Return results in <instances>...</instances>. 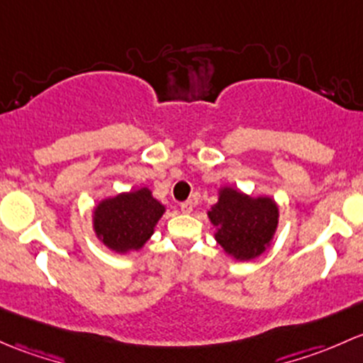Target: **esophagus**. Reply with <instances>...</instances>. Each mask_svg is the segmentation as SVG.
<instances>
[{"label": "esophagus", "mask_w": 363, "mask_h": 363, "mask_svg": "<svg viewBox=\"0 0 363 363\" xmlns=\"http://www.w3.org/2000/svg\"><path fill=\"white\" fill-rule=\"evenodd\" d=\"M192 201H185V203H182L180 204V209H182V213H190L192 211Z\"/></svg>", "instance_id": "1"}]
</instances>
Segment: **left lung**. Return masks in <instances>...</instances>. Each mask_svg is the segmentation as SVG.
I'll return each mask as SVG.
<instances>
[{
	"label": "left lung",
	"mask_w": 363,
	"mask_h": 363,
	"mask_svg": "<svg viewBox=\"0 0 363 363\" xmlns=\"http://www.w3.org/2000/svg\"><path fill=\"white\" fill-rule=\"evenodd\" d=\"M218 233V245L239 260L259 257L278 225V208L269 197L242 196L234 189L220 190L218 203L208 213Z\"/></svg>",
	"instance_id": "left-lung-1"
}]
</instances>
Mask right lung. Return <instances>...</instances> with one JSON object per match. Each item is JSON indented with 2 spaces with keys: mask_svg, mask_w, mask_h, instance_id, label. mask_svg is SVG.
<instances>
[{
  "mask_svg": "<svg viewBox=\"0 0 363 363\" xmlns=\"http://www.w3.org/2000/svg\"><path fill=\"white\" fill-rule=\"evenodd\" d=\"M162 213L164 206L150 190L140 189L103 201L94 211V229L108 248L125 253L150 239Z\"/></svg>",
  "mask_w": 363,
  "mask_h": 363,
  "instance_id": "1",
  "label": "right lung"
}]
</instances>
